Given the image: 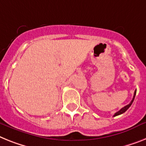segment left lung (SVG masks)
Here are the masks:
<instances>
[{
    "label": "left lung",
    "mask_w": 146,
    "mask_h": 146,
    "mask_svg": "<svg viewBox=\"0 0 146 146\" xmlns=\"http://www.w3.org/2000/svg\"><path fill=\"white\" fill-rule=\"evenodd\" d=\"M136 93H137V90H136L135 91H134V94H133V99H132L131 102H130V103L128 104V105H126V106H125V107H123V108H121L120 110H119V111H117V112L116 113H115L114 115H113V117H116V116H118V115L122 114V113H123L125 112V111H127V110H128V108H129L130 106H131V105H132V103H133V100H134V98H135V96H136Z\"/></svg>",
    "instance_id": "1"
}]
</instances>
